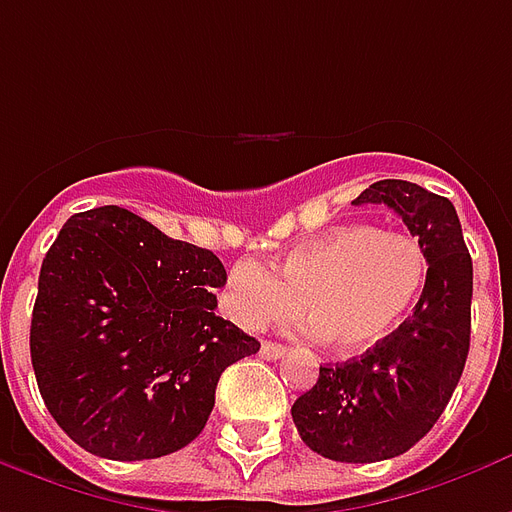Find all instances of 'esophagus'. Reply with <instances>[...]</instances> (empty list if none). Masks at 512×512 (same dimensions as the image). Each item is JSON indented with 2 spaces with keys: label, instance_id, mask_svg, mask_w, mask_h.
<instances>
[{
  "label": "esophagus",
  "instance_id": "esophagus-1",
  "mask_svg": "<svg viewBox=\"0 0 512 512\" xmlns=\"http://www.w3.org/2000/svg\"><path fill=\"white\" fill-rule=\"evenodd\" d=\"M288 354V348L285 345H279V343H260V356L263 359H282V356Z\"/></svg>",
  "mask_w": 512,
  "mask_h": 512
}]
</instances>
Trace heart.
Returning <instances> with one entry per match:
<instances>
[{"label":"heart","mask_w":512,"mask_h":512,"mask_svg":"<svg viewBox=\"0 0 512 512\" xmlns=\"http://www.w3.org/2000/svg\"><path fill=\"white\" fill-rule=\"evenodd\" d=\"M428 255L414 235L370 224L334 227L271 263H235L224 310L249 332L299 315L337 354H359L392 334L417 304Z\"/></svg>","instance_id":"b5f03b06"}]
</instances>
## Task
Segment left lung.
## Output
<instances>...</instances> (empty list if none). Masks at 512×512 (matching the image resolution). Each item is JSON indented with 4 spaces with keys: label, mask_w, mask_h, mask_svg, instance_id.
<instances>
[{
    "label": "left lung",
    "mask_w": 512,
    "mask_h": 512,
    "mask_svg": "<svg viewBox=\"0 0 512 512\" xmlns=\"http://www.w3.org/2000/svg\"><path fill=\"white\" fill-rule=\"evenodd\" d=\"M389 205L428 255L414 315L362 359L321 367L293 403L301 441L323 458L376 463L411 450L450 403L472 337V257L447 197L408 180H378L354 205Z\"/></svg>",
    "instance_id": "left-lung-1"
}]
</instances>
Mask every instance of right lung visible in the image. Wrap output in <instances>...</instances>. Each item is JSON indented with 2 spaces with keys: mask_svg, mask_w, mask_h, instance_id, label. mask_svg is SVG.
Returning <instances> with one entry per match:
<instances>
[{
  "mask_svg": "<svg viewBox=\"0 0 512 512\" xmlns=\"http://www.w3.org/2000/svg\"><path fill=\"white\" fill-rule=\"evenodd\" d=\"M224 279L211 249L126 208L62 224L40 266L29 354L43 403L79 447L145 461L200 436L219 376L260 351L216 315Z\"/></svg>",
  "mask_w": 512,
  "mask_h": 512,
  "instance_id": "1",
  "label": "right lung"
}]
</instances>
